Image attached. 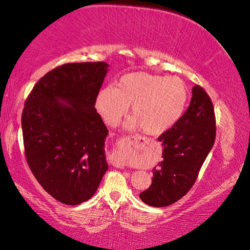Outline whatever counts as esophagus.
I'll return each instance as SVG.
<instances>
[{
    "label": "esophagus",
    "mask_w": 250,
    "mask_h": 250,
    "mask_svg": "<svg viewBox=\"0 0 250 250\" xmlns=\"http://www.w3.org/2000/svg\"><path fill=\"white\" fill-rule=\"evenodd\" d=\"M112 166H115L116 167H125L126 164H125V161L121 159V156L117 154L112 160Z\"/></svg>",
    "instance_id": "34e87169"
}]
</instances>
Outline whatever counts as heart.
Wrapping results in <instances>:
<instances>
[{
    "mask_svg": "<svg viewBox=\"0 0 250 250\" xmlns=\"http://www.w3.org/2000/svg\"><path fill=\"white\" fill-rule=\"evenodd\" d=\"M188 98V86L176 76L139 71L122 76L116 88L101 89L96 107L105 124L115 126L132 104L128 128L140 126L147 135H161L179 121Z\"/></svg>",
    "mask_w": 250,
    "mask_h": 250,
    "instance_id": "b5f03b06",
    "label": "heart"
}]
</instances>
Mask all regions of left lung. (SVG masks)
I'll return each instance as SVG.
<instances>
[{
    "label": "left lung",
    "instance_id": "8db88e82",
    "mask_svg": "<svg viewBox=\"0 0 250 250\" xmlns=\"http://www.w3.org/2000/svg\"><path fill=\"white\" fill-rule=\"evenodd\" d=\"M188 110L179 121L161 134L163 161L153 168L152 184L140 198L146 204L164 207L183 197L200 173L216 138V119L207 92L195 84Z\"/></svg>",
    "mask_w": 250,
    "mask_h": 250
}]
</instances>
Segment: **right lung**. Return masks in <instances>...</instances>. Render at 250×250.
Segmentation results:
<instances>
[{
  "mask_svg": "<svg viewBox=\"0 0 250 250\" xmlns=\"http://www.w3.org/2000/svg\"><path fill=\"white\" fill-rule=\"evenodd\" d=\"M108 64L71 62L43 76L22 112L25 158L55 200L77 205L94 195L108 170V129L95 108Z\"/></svg>",
  "mask_w": 250,
  "mask_h": 250,
  "instance_id": "add662e5",
  "label": "right lung"
}]
</instances>
